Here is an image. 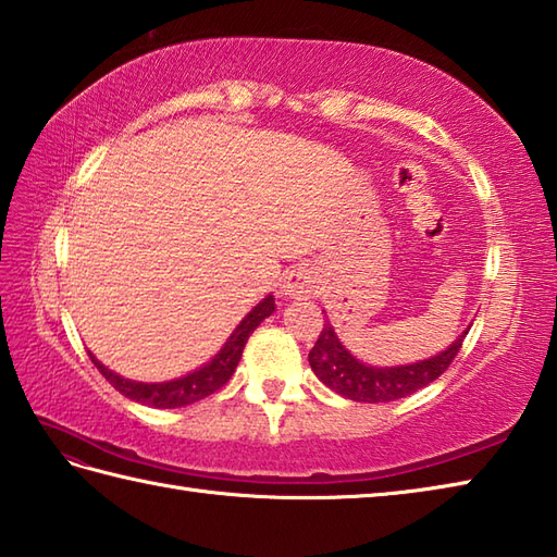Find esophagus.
I'll return each mask as SVG.
<instances>
[{"label":"esophagus","mask_w":557,"mask_h":557,"mask_svg":"<svg viewBox=\"0 0 557 557\" xmlns=\"http://www.w3.org/2000/svg\"><path fill=\"white\" fill-rule=\"evenodd\" d=\"M283 298L288 300H302V298H310L314 293V276L308 267H298V269H290L286 278H283V286H281Z\"/></svg>","instance_id":"obj_1"}]
</instances>
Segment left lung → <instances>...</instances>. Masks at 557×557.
<instances>
[{
    "label": "left lung",
    "instance_id": "left-lung-1",
    "mask_svg": "<svg viewBox=\"0 0 557 557\" xmlns=\"http://www.w3.org/2000/svg\"><path fill=\"white\" fill-rule=\"evenodd\" d=\"M469 329L471 326H467V332L454 338L445 350L430 358L404 362V366H370V362H362L350 354L342 338L336 336L332 322L326 320L308 360L312 372L332 392L346 396L350 401L387 404L411 396L413 392L428 387L430 382H435L451 366L454 356L459 354Z\"/></svg>",
    "mask_w": 557,
    "mask_h": 557
}]
</instances>
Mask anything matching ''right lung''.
<instances>
[{"label": "right lung", "instance_id": "1", "mask_svg": "<svg viewBox=\"0 0 557 557\" xmlns=\"http://www.w3.org/2000/svg\"><path fill=\"white\" fill-rule=\"evenodd\" d=\"M274 300H276L274 295H267V298L259 300L255 308L243 317V322L233 329V334L225 338V344L221 346L219 354H215L209 362H203L201 368L183 374V377L165 380V382H136V380L122 377V374H117L115 370L106 368L94 354H90V360H94V366L100 370V374H103L112 387L136 404L153 406V408L189 406L203 399V396L213 394L215 389H221L223 384L231 380L237 362H240L249 334H252L269 314H274L276 310Z\"/></svg>", "mask_w": 557, "mask_h": 557}]
</instances>
